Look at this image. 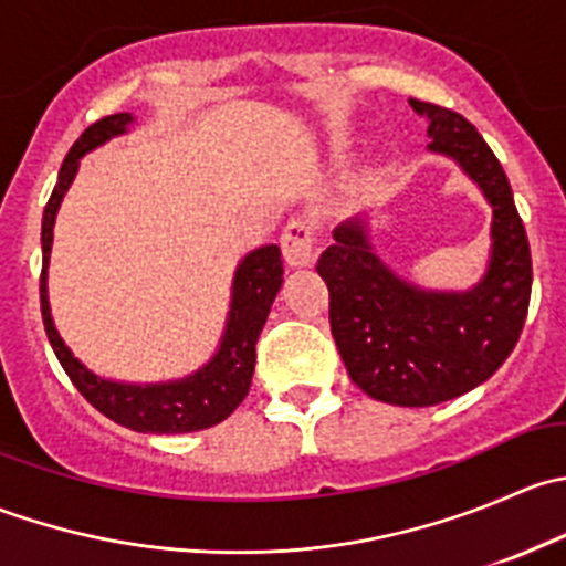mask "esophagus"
Masks as SVG:
<instances>
[{
  "mask_svg": "<svg viewBox=\"0 0 566 566\" xmlns=\"http://www.w3.org/2000/svg\"><path fill=\"white\" fill-rule=\"evenodd\" d=\"M315 241H317V227L315 221L306 216H295L287 221L282 232V251L287 265L304 268L315 260Z\"/></svg>",
  "mask_w": 566,
  "mask_h": 566,
  "instance_id": "34e87169",
  "label": "esophagus"
}]
</instances>
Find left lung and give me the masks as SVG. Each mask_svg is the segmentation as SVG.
I'll use <instances>...</instances> for the list:
<instances>
[{
  "label": "left lung",
  "instance_id": "left-lung-1",
  "mask_svg": "<svg viewBox=\"0 0 566 566\" xmlns=\"http://www.w3.org/2000/svg\"><path fill=\"white\" fill-rule=\"evenodd\" d=\"M410 106L430 123V150L460 161L493 205L488 273L468 293L410 287L373 254L361 219L336 227L317 273L353 384L380 402L427 408L484 384L515 350L531 301V249L510 180L482 134L447 106L416 98Z\"/></svg>",
  "mask_w": 566,
  "mask_h": 566
}]
</instances>
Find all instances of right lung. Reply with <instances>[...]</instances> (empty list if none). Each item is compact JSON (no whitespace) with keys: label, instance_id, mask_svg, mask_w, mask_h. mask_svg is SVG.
<instances>
[{"label":"right lung","instance_id":"add662e5","mask_svg":"<svg viewBox=\"0 0 566 566\" xmlns=\"http://www.w3.org/2000/svg\"><path fill=\"white\" fill-rule=\"evenodd\" d=\"M130 123H134V117L128 112L108 114V117L98 119L78 136L76 145L71 147V153L62 161L56 186L43 210V232H40V243H43L40 312H43L45 336H49L51 347H54L71 384L82 391V397L95 410H101L117 424L136 432H158V436L208 430V427L224 421L249 394L256 361V339H260V331L265 325L268 312H271L273 298L282 287L284 262L279 247L271 243V247L251 251L247 260L238 265L235 282H232L230 319H227L219 353L199 373L175 380V384L128 386L98 378L78 358H73V353L67 350L65 342L56 334L54 319H51L49 295H45V268H49L51 241H54L56 210H60L67 186L76 177L78 158L93 150V147L104 145L112 136L125 134Z\"/></svg>","mask_w":566,"mask_h":566}]
</instances>
